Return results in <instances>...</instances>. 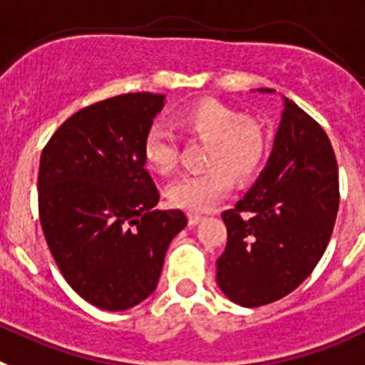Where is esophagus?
<instances>
[{"label": "esophagus", "instance_id": "1", "mask_svg": "<svg viewBox=\"0 0 365 365\" xmlns=\"http://www.w3.org/2000/svg\"><path fill=\"white\" fill-rule=\"evenodd\" d=\"M202 215H198V213H189V224H191V226H196V224H198V222L202 220Z\"/></svg>", "mask_w": 365, "mask_h": 365}]
</instances>
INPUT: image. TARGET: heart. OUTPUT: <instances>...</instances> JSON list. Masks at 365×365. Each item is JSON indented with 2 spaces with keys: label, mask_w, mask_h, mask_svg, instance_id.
<instances>
[{
  "label": "heart",
  "mask_w": 365,
  "mask_h": 365,
  "mask_svg": "<svg viewBox=\"0 0 365 365\" xmlns=\"http://www.w3.org/2000/svg\"><path fill=\"white\" fill-rule=\"evenodd\" d=\"M176 123L189 134L207 139V169L189 173L167 189V198L187 211H207L233 185V174L246 180L261 169L268 135L261 121L217 99H200L176 113ZM141 156L152 173L170 174L178 165V143L163 125L145 132Z\"/></svg>",
  "instance_id": "obj_1"
}]
</instances>
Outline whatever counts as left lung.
<instances>
[{
  "instance_id": "left-lung-1",
  "label": "left lung",
  "mask_w": 365,
  "mask_h": 365,
  "mask_svg": "<svg viewBox=\"0 0 365 365\" xmlns=\"http://www.w3.org/2000/svg\"><path fill=\"white\" fill-rule=\"evenodd\" d=\"M338 205V163L325 130L284 99L264 170L242 200L222 213L227 230L217 259L222 292L252 309L296 290L327 248Z\"/></svg>"
}]
</instances>
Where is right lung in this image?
Segmentation results:
<instances>
[{
    "instance_id": "add662e5",
    "label": "right lung",
    "mask_w": 365,
    "mask_h": 365,
    "mask_svg": "<svg viewBox=\"0 0 365 365\" xmlns=\"http://www.w3.org/2000/svg\"><path fill=\"white\" fill-rule=\"evenodd\" d=\"M163 95L126 93L73 113L40 158L38 211L51 255L91 305L126 310L158 287L180 209L160 211L141 143Z\"/></svg>"
}]
</instances>
